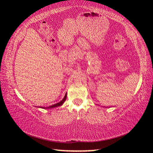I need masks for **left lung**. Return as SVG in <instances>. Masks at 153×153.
I'll return each mask as SVG.
<instances>
[{
	"label": "left lung",
	"instance_id": "1",
	"mask_svg": "<svg viewBox=\"0 0 153 153\" xmlns=\"http://www.w3.org/2000/svg\"><path fill=\"white\" fill-rule=\"evenodd\" d=\"M65 100H66V96H65V97H64L63 99L62 100V101H60V102H58V103H57V104H53V105H51V106H48V107H40V106H37V107H39V108H45V109H50V108H56V107H58V106H61L62 104L64 103V102L65 101Z\"/></svg>",
	"mask_w": 153,
	"mask_h": 153
}]
</instances>
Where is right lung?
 <instances>
[{"label": "right lung", "instance_id": "obj_1", "mask_svg": "<svg viewBox=\"0 0 153 153\" xmlns=\"http://www.w3.org/2000/svg\"><path fill=\"white\" fill-rule=\"evenodd\" d=\"M95 15H96V14H95Z\"/></svg>", "mask_w": 153, "mask_h": 153}]
</instances>
